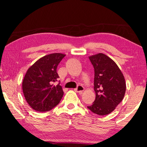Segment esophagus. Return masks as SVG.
<instances>
[{
  "instance_id": "obj_1",
  "label": "esophagus",
  "mask_w": 147,
  "mask_h": 147,
  "mask_svg": "<svg viewBox=\"0 0 147 147\" xmlns=\"http://www.w3.org/2000/svg\"><path fill=\"white\" fill-rule=\"evenodd\" d=\"M84 90V88L82 86H78L76 89H74V91L76 92H78V93L81 94L83 92V91Z\"/></svg>"
}]
</instances>
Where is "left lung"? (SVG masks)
<instances>
[{
  "label": "left lung",
  "mask_w": 147,
  "mask_h": 147,
  "mask_svg": "<svg viewBox=\"0 0 147 147\" xmlns=\"http://www.w3.org/2000/svg\"><path fill=\"white\" fill-rule=\"evenodd\" d=\"M89 59L94 68L96 99L88 108L98 115H107L123 100L126 88L125 79L117 64L105 54H96Z\"/></svg>",
  "instance_id": "obj_1"
}]
</instances>
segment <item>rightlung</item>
<instances>
[{
  "mask_svg": "<svg viewBox=\"0 0 147 147\" xmlns=\"http://www.w3.org/2000/svg\"><path fill=\"white\" fill-rule=\"evenodd\" d=\"M65 55L60 53L45 55L33 64L23 78L24 96L31 108L37 112H47L59 103L63 91L59 84L53 85L59 76L57 67Z\"/></svg>",
  "mask_w": 147,
  "mask_h": 147,
  "instance_id": "right-lung-1",
  "label": "right lung"
}]
</instances>
